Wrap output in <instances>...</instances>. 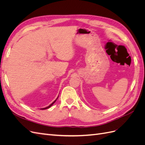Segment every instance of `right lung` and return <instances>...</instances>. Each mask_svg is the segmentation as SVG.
Here are the masks:
<instances>
[{
	"instance_id": "right-lung-1",
	"label": "right lung",
	"mask_w": 145,
	"mask_h": 145,
	"mask_svg": "<svg viewBox=\"0 0 145 145\" xmlns=\"http://www.w3.org/2000/svg\"><path fill=\"white\" fill-rule=\"evenodd\" d=\"M57 99H58V97H57V99H56V100H54V102H52V103H51V104L50 105H49V106H47V107H46V108H42L41 109H48V108H50V107H51V106H52V105H53V104H54V103H55V102H56V101L57 100Z\"/></svg>"
}]
</instances>
